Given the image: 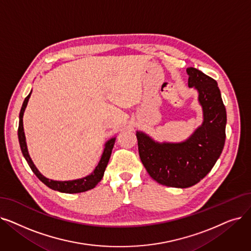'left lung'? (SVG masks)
<instances>
[{
    "label": "left lung",
    "mask_w": 251,
    "mask_h": 251,
    "mask_svg": "<svg viewBox=\"0 0 251 251\" xmlns=\"http://www.w3.org/2000/svg\"><path fill=\"white\" fill-rule=\"evenodd\" d=\"M188 85L198 92L203 122L186 140L160 143L136 131L138 152L150 176L163 186L186 189L198 183L220 158L226 140V112L215 80L188 68Z\"/></svg>",
    "instance_id": "left-lung-1"
}]
</instances>
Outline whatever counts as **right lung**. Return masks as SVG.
I'll return each instance as SVG.
<instances>
[{"label": "right lung", "instance_id": "1", "mask_svg": "<svg viewBox=\"0 0 251 251\" xmlns=\"http://www.w3.org/2000/svg\"><path fill=\"white\" fill-rule=\"evenodd\" d=\"M30 94H31V91L25 97V101L23 103V106H21V110H20L19 125H18V139H19V145H20L21 151H23V155L25 158L27 164L29 165L32 172H34L37 176V177L43 183H45L48 188H50L54 191H58L60 193L75 194V193H82V192L89 191V190L95 188L96 184L101 180V178L103 176L104 170L106 168L108 160H110V158H111L112 150H113L114 145H115L116 137L108 139L106 143L104 144L103 152H102L101 158L99 162V164H97V166L95 167L93 172L91 174H89V176H87L82 177V178H79V179L65 180V181L53 180V179L47 178L46 176H43V174L38 170L36 165L34 164V162H32L31 158L28 154L27 146H26V140H25V130H24V120L23 119H24V114H25V107L27 105L29 97H30Z\"/></svg>", "mask_w": 251, "mask_h": 251}]
</instances>
